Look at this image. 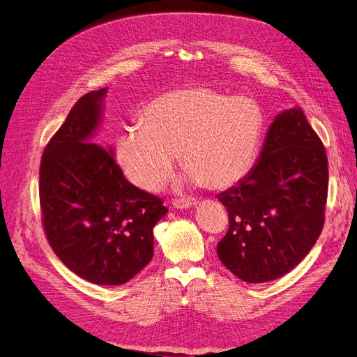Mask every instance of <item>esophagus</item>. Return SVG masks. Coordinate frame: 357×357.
<instances>
[{"label": "esophagus", "mask_w": 357, "mask_h": 357, "mask_svg": "<svg viewBox=\"0 0 357 357\" xmlns=\"http://www.w3.org/2000/svg\"><path fill=\"white\" fill-rule=\"evenodd\" d=\"M197 204V199L195 198H177L172 201V206H174L176 208H189L192 206Z\"/></svg>", "instance_id": "34e87169"}]
</instances>
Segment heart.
Returning a JSON list of instances; mask_svg holds the SVG:
<instances>
[{
    "label": "heart",
    "mask_w": 357,
    "mask_h": 357,
    "mask_svg": "<svg viewBox=\"0 0 357 357\" xmlns=\"http://www.w3.org/2000/svg\"><path fill=\"white\" fill-rule=\"evenodd\" d=\"M263 129L264 115L254 100L190 86L150 102L141 124L120 133L115 156L126 176L146 190L168 178L176 155L195 181L224 189L252 168Z\"/></svg>",
    "instance_id": "b5f03b06"
}]
</instances>
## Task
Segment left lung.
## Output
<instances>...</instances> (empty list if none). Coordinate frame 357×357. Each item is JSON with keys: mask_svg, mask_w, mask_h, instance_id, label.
Segmentation results:
<instances>
[{"mask_svg": "<svg viewBox=\"0 0 357 357\" xmlns=\"http://www.w3.org/2000/svg\"><path fill=\"white\" fill-rule=\"evenodd\" d=\"M327 188L326 150L303 111L279 114L252 171L218 195L229 224L218 243L220 261L249 284L290 272L321 234Z\"/></svg>", "mask_w": 357, "mask_h": 357, "instance_id": "obj_1", "label": "left lung"}]
</instances>
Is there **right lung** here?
<instances>
[{
  "mask_svg": "<svg viewBox=\"0 0 357 357\" xmlns=\"http://www.w3.org/2000/svg\"><path fill=\"white\" fill-rule=\"evenodd\" d=\"M105 93L84 94L46 144L38 197L47 243L64 266L89 282L121 285L151 261L153 228L168 208L93 142Z\"/></svg>",
  "mask_w": 357,
  "mask_h": 357,
  "instance_id": "add662e5",
  "label": "right lung"
}]
</instances>
